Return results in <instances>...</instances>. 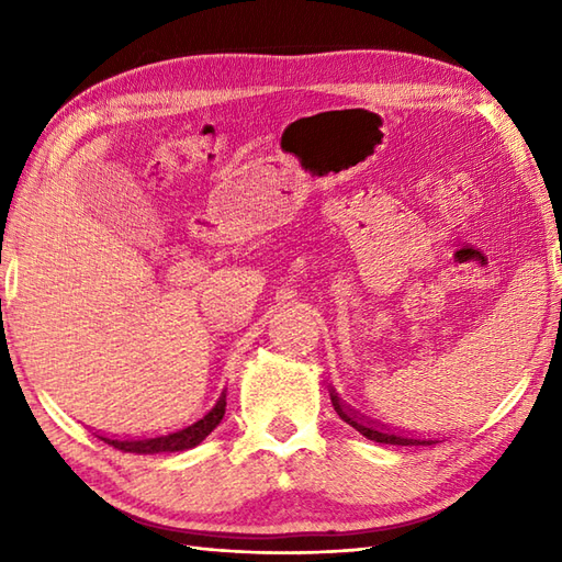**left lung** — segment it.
Returning a JSON list of instances; mask_svg holds the SVG:
<instances>
[{"instance_id": "left-lung-1", "label": "left lung", "mask_w": 562, "mask_h": 562, "mask_svg": "<svg viewBox=\"0 0 562 562\" xmlns=\"http://www.w3.org/2000/svg\"><path fill=\"white\" fill-rule=\"evenodd\" d=\"M330 403H333V408H336V413L340 415V420H345L350 427H355L362 437L372 439V441H379V445H398V447H420V445L427 447V445H432V439L398 432V429H391L386 425H379L374 420H369V417L355 413V408H350L348 403H342L338 398L336 389H330Z\"/></svg>"}]
</instances>
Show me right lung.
Wrapping results in <instances>:
<instances>
[{
  "label": "right lung",
  "instance_id": "1",
  "mask_svg": "<svg viewBox=\"0 0 562 562\" xmlns=\"http://www.w3.org/2000/svg\"><path fill=\"white\" fill-rule=\"evenodd\" d=\"M224 408H226V393H222L220 401L212 405V408L198 417L195 423H190L181 429H173V432L166 435H157L149 439H117V437H101L105 445H111L121 451H130V453H159V451H186L198 447L202 439H205L214 427L222 423L224 417Z\"/></svg>",
  "mask_w": 562,
  "mask_h": 562
}]
</instances>
